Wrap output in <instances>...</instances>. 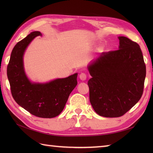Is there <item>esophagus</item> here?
<instances>
[{
    "label": "esophagus",
    "mask_w": 153,
    "mask_h": 153,
    "mask_svg": "<svg viewBox=\"0 0 153 153\" xmlns=\"http://www.w3.org/2000/svg\"><path fill=\"white\" fill-rule=\"evenodd\" d=\"M79 78L81 80L85 81L87 79V74L85 73H81L79 75Z\"/></svg>",
    "instance_id": "34e87169"
}]
</instances>
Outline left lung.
Returning <instances> with one entry per match:
<instances>
[{"label":"left lung","mask_w":153,"mask_h":153,"mask_svg":"<svg viewBox=\"0 0 153 153\" xmlns=\"http://www.w3.org/2000/svg\"><path fill=\"white\" fill-rule=\"evenodd\" d=\"M119 49L102 53L88 66L89 100L94 110L106 118L122 116L143 95L146 66L139 45L118 37Z\"/></svg>","instance_id":"obj_1"}]
</instances>
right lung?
<instances>
[{
    "label": "right lung",
    "mask_w": 153,
    "mask_h": 153,
    "mask_svg": "<svg viewBox=\"0 0 153 153\" xmlns=\"http://www.w3.org/2000/svg\"><path fill=\"white\" fill-rule=\"evenodd\" d=\"M39 31H33L19 41L12 51L7 66V76L12 95L18 105L31 114L51 118L62 111L70 94L77 84V74L45 83H31L25 75L24 52Z\"/></svg>",
    "instance_id": "add662e5"
}]
</instances>
